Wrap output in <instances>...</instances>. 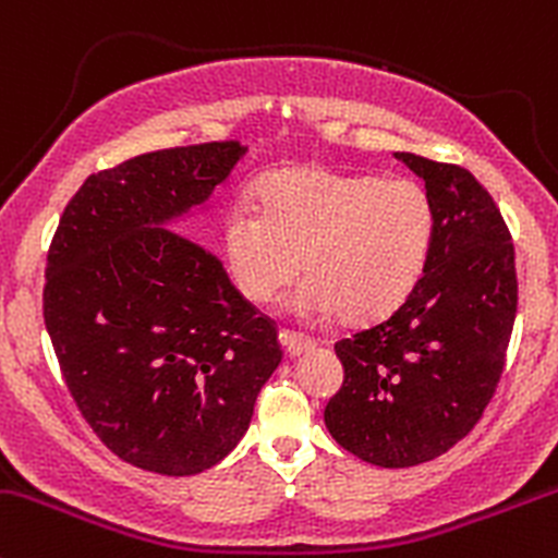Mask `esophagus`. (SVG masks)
I'll return each instance as SVG.
<instances>
[{
	"mask_svg": "<svg viewBox=\"0 0 558 558\" xmlns=\"http://www.w3.org/2000/svg\"><path fill=\"white\" fill-rule=\"evenodd\" d=\"M279 341H281V347L287 349V354H290V357H298V354H303V352H312V349L317 347V341H314V338L301 336V332H292V330H281Z\"/></svg>",
	"mask_w": 558,
	"mask_h": 558,
	"instance_id": "esophagus-1",
	"label": "esophagus"
}]
</instances>
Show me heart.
Returning a JSON list of instances; mask_svg holds the SVG:
<instances>
[{"instance_id": "1", "label": "heart", "mask_w": 558, "mask_h": 558, "mask_svg": "<svg viewBox=\"0 0 558 558\" xmlns=\"http://www.w3.org/2000/svg\"><path fill=\"white\" fill-rule=\"evenodd\" d=\"M435 241V206L418 182L303 166L257 185V211L233 204L222 250L252 303H274L303 271L298 312L338 308L367 322L392 312L422 277Z\"/></svg>"}]
</instances>
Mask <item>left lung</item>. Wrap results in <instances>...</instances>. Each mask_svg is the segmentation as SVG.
Wrapping results in <instances>:
<instances>
[{
  "instance_id": "left-lung-1",
  "label": "left lung",
  "mask_w": 558,
  "mask_h": 558,
  "mask_svg": "<svg viewBox=\"0 0 558 558\" xmlns=\"http://www.w3.org/2000/svg\"><path fill=\"white\" fill-rule=\"evenodd\" d=\"M395 155L433 198V250L424 277L387 319L336 343L343 384L325 405V424L363 462L413 468L457 446L492 403L519 281L489 191L464 166Z\"/></svg>"
}]
</instances>
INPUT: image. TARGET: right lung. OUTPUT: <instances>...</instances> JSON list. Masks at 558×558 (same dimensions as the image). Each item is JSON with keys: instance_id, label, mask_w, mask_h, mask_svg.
<instances>
[{"instance_id": "right-lung-1", "label": "right lung", "mask_w": 558, "mask_h": 558, "mask_svg": "<svg viewBox=\"0 0 558 558\" xmlns=\"http://www.w3.org/2000/svg\"><path fill=\"white\" fill-rule=\"evenodd\" d=\"M241 155L204 142L90 174L50 241L43 314L69 395L114 457L150 473L220 462L281 363L277 322L220 257L150 228L204 204Z\"/></svg>"}]
</instances>
